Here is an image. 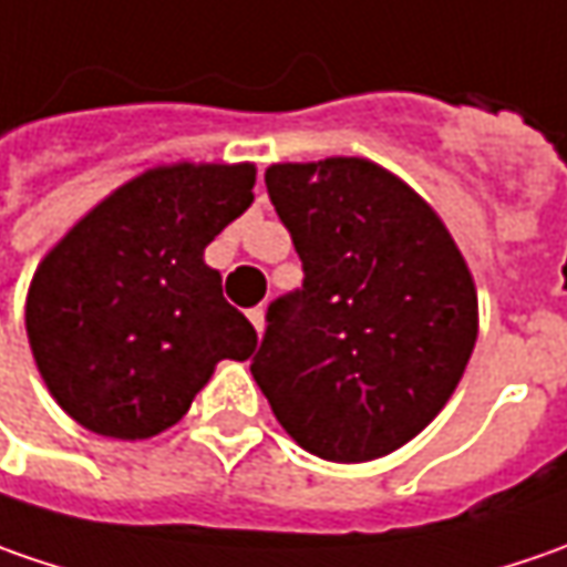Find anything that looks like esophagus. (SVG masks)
Instances as JSON below:
<instances>
[{"label":"esophagus","instance_id":"34e87169","mask_svg":"<svg viewBox=\"0 0 567 567\" xmlns=\"http://www.w3.org/2000/svg\"><path fill=\"white\" fill-rule=\"evenodd\" d=\"M249 321L255 324V331L261 334V331H265V306H255V309H249Z\"/></svg>","mask_w":567,"mask_h":567}]
</instances>
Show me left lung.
Segmentation results:
<instances>
[{
  "label": "left lung",
  "mask_w": 567,
  "mask_h": 567,
  "mask_svg": "<svg viewBox=\"0 0 567 567\" xmlns=\"http://www.w3.org/2000/svg\"><path fill=\"white\" fill-rule=\"evenodd\" d=\"M265 186L306 277L271 302L251 375L309 454L384 457L439 416L467 369L473 274L429 202L365 157L271 164Z\"/></svg>",
  "instance_id": "8db88e82"
}]
</instances>
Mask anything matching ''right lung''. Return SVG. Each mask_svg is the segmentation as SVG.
<instances>
[{"label":"right lung","mask_w":567,"mask_h":567,"mask_svg":"<svg viewBox=\"0 0 567 567\" xmlns=\"http://www.w3.org/2000/svg\"><path fill=\"white\" fill-rule=\"evenodd\" d=\"M255 164H164L110 192L37 265L24 328L55 403L138 442L188 413L220 360L258 334L205 249L255 202Z\"/></svg>","instance_id":"1"}]
</instances>
